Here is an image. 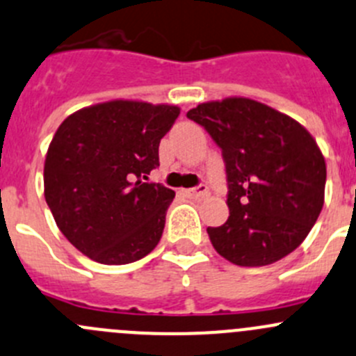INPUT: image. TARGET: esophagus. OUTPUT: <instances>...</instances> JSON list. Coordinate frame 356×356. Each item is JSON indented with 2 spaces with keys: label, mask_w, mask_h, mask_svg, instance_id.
<instances>
[{
  "label": "esophagus",
  "mask_w": 356,
  "mask_h": 356,
  "mask_svg": "<svg viewBox=\"0 0 356 356\" xmlns=\"http://www.w3.org/2000/svg\"><path fill=\"white\" fill-rule=\"evenodd\" d=\"M209 193V188L205 184H200L196 188L191 189H184V195L189 196V198H198V196H205Z\"/></svg>",
  "instance_id": "esophagus-1"
}]
</instances>
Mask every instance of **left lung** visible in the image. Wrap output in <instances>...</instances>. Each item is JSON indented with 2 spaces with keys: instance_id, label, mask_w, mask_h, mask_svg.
<instances>
[{
  "instance_id": "obj_1",
  "label": "left lung",
  "mask_w": 356,
  "mask_h": 356,
  "mask_svg": "<svg viewBox=\"0 0 356 356\" xmlns=\"http://www.w3.org/2000/svg\"><path fill=\"white\" fill-rule=\"evenodd\" d=\"M220 147L229 217L207 227L213 248L238 266L280 261L302 243L323 207L327 168L312 134L291 116L245 97L188 111Z\"/></svg>"
}]
</instances>
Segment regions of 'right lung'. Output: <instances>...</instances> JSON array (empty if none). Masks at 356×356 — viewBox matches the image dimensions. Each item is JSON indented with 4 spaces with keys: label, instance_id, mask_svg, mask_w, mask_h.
<instances>
[{
    "label": "right lung",
    "instance_id": "1",
    "mask_svg": "<svg viewBox=\"0 0 356 356\" xmlns=\"http://www.w3.org/2000/svg\"><path fill=\"white\" fill-rule=\"evenodd\" d=\"M181 109L111 101L67 116L44 160V200L58 229L101 264H129L160 241L175 193L147 181Z\"/></svg>",
    "mask_w": 356,
    "mask_h": 356
}]
</instances>
